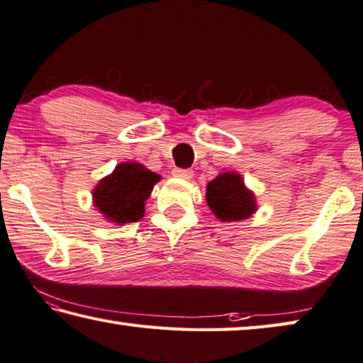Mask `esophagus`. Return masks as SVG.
<instances>
[{
  "label": "esophagus",
  "mask_w": 363,
  "mask_h": 363,
  "mask_svg": "<svg viewBox=\"0 0 363 363\" xmlns=\"http://www.w3.org/2000/svg\"><path fill=\"white\" fill-rule=\"evenodd\" d=\"M173 176L174 177H181V179H190V177L194 176V171L192 169H187V168H174L173 169Z\"/></svg>",
  "instance_id": "34e87169"
}]
</instances>
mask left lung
Listing matches in <instances>:
<instances>
[{"mask_svg":"<svg viewBox=\"0 0 363 363\" xmlns=\"http://www.w3.org/2000/svg\"><path fill=\"white\" fill-rule=\"evenodd\" d=\"M206 201L211 211L223 222L246 219L255 211L254 195L235 171L222 173L208 184Z\"/></svg>","mask_w":363,"mask_h":363,"instance_id":"left-lung-1","label":"left lung"}]
</instances>
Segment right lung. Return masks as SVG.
<instances>
[{"instance_id":"1","label":"right lung","mask_w":363,"mask_h":363,"mask_svg":"<svg viewBox=\"0 0 363 363\" xmlns=\"http://www.w3.org/2000/svg\"><path fill=\"white\" fill-rule=\"evenodd\" d=\"M160 176L141 163H121L114 173L100 181L94 190V203L108 220L136 222L144 216V203Z\"/></svg>"}]
</instances>
